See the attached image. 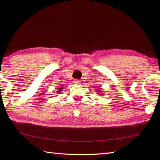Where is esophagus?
Returning a JSON list of instances; mask_svg holds the SVG:
<instances>
[{
	"label": "esophagus",
	"mask_w": 160,
	"mask_h": 160,
	"mask_svg": "<svg viewBox=\"0 0 160 160\" xmlns=\"http://www.w3.org/2000/svg\"><path fill=\"white\" fill-rule=\"evenodd\" d=\"M74 83L75 84V85H80V84L81 83V81L79 80H76L74 81Z\"/></svg>",
	"instance_id": "1"
}]
</instances>
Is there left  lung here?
I'll use <instances>...</instances> for the list:
<instances>
[{"label": "left lung", "mask_w": 160, "mask_h": 160, "mask_svg": "<svg viewBox=\"0 0 160 160\" xmlns=\"http://www.w3.org/2000/svg\"><path fill=\"white\" fill-rule=\"evenodd\" d=\"M100 92H102V91H100Z\"/></svg>", "instance_id": "8db88e82"}]
</instances>
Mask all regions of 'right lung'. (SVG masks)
Masks as SVG:
<instances>
[{
  "mask_svg": "<svg viewBox=\"0 0 160 160\" xmlns=\"http://www.w3.org/2000/svg\"><path fill=\"white\" fill-rule=\"evenodd\" d=\"M61 90H63V88H58V91H57V92H58V93L61 92V91H62Z\"/></svg>",
  "mask_w": 160,
  "mask_h": 160,
  "instance_id": "1",
  "label": "right lung"
}]
</instances>
